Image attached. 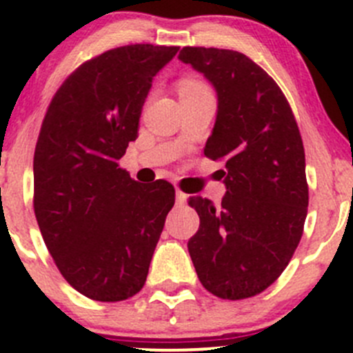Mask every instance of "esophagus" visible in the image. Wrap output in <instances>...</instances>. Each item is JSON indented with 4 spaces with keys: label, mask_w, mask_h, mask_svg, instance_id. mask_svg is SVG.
Instances as JSON below:
<instances>
[{
    "label": "esophagus",
    "mask_w": 353,
    "mask_h": 353,
    "mask_svg": "<svg viewBox=\"0 0 353 353\" xmlns=\"http://www.w3.org/2000/svg\"><path fill=\"white\" fill-rule=\"evenodd\" d=\"M186 199H188V194L186 193H183V191H181V190L176 191L177 205H184V203H186Z\"/></svg>",
    "instance_id": "34e87169"
}]
</instances>
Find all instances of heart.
I'll return each mask as SVG.
<instances>
[{
  "label": "heart",
  "instance_id": "1",
  "mask_svg": "<svg viewBox=\"0 0 353 353\" xmlns=\"http://www.w3.org/2000/svg\"><path fill=\"white\" fill-rule=\"evenodd\" d=\"M181 92H190V90H206V85L201 83L199 80H194V78H186V80L181 81Z\"/></svg>",
  "mask_w": 353,
  "mask_h": 353
}]
</instances>
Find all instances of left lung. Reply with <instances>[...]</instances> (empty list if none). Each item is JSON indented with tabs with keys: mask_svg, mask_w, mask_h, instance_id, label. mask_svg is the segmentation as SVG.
<instances>
[{
	"mask_svg": "<svg viewBox=\"0 0 353 353\" xmlns=\"http://www.w3.org/2000/svg\"><path fill=\"white\" fill-rule=\"evenodd\" d=\"M179 59L216 92L205 155L225 162L227 186L220 208L190 198L199 229L188 251L206 290L241 301L272 285L301 241L309 205L304 145L283 92L243 52L183 48Z\"/></svg>",
	"mask_w": 353,
	"mask_h": 353,
	"instance_id": "8db88e82",
	"label": "left lung"
}]
</instances>
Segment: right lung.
I'll return each mask as SVG.
<instances>
[{"label": "right lung", "instance_id": "1", "mask_svg": "<svg viewBox=\"0 0 353 353\" xmlns=\"http://www.w3.org/2000/svg\"><path fill=\"white\" fill-rule=\"evenodd\" d=\"M177 46L131 44L83 63L63 81L34 154V212L56 266L74 290L101 302L145 285L176 191L140 184L117 160L138 138L152 80Z\"/></svg>", "mask_w": 353, "mask_h": 353}]
</instances>
